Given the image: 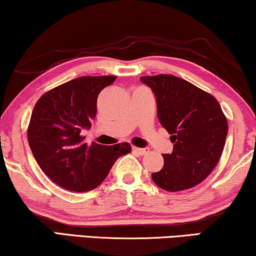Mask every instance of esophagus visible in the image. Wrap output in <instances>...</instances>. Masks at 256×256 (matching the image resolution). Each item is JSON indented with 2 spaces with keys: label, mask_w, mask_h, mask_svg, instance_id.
Here are the masks:
<instances>
[{
  "label": "esophagus",
  "mask_w": 256,
  "mask_h": 256,
  "mask_svg": "<svg viewBox=\"0 0 256 256\" xmlns=\"http://www.w3.org/2000/svg\"><path fill=\"white\" fill-rule=\"evenodd\" d=\"M132 151H134V152L137 154L143 156V154H146L148 152V149H146V148H136V146H134V148H132Z\"/></svg>",
  "instance_id": "obj_1"
}]
</instances>
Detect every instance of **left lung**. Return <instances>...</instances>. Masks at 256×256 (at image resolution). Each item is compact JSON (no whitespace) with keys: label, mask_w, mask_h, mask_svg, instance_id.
Masks as SVG:
<instances>
[{"label":"left lung","mask_w":256,"mask_h":256,"mask_svg":"<svg viewBox=\"0 0 256 256\" xmlns=\"http://www.w3.org/2000/svg\"><path fill=\"white\" fill-rule=\"evenodd\" d=\"M152 90L157 116L171 135L172 154H164V166L151 174L162 190L179 192L202 182L223 152L228 121L216 98L173 75L143 76Z\"/></svg>","instance_id":"1"}]
</instances>
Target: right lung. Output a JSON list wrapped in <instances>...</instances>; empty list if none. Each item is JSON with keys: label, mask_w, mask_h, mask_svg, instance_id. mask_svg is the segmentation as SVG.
<instances>
[{"label": "right lung", "mask_w": 256, "mask_h": 256, "mask_svg": "<svg viewBox=\"0 0 256 256\" xmlns=\"http://www.w3.org/2000/svg\"><path fill=\"white\" fill-rule=\"evenodd\" d=\"M116 76H85L48 91L36 102L28 138L36 162L50 179L64 190L88 192L97 188L121 156L132 151L129 143L88 146L83 129L91 128L97 98Z\"/></svg>", "instance_id": "obj_1"}]
</instances>
